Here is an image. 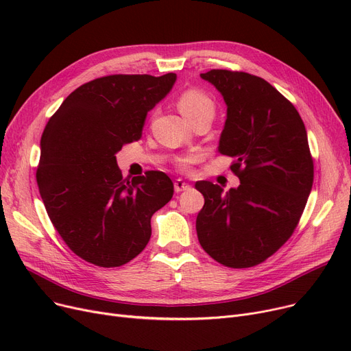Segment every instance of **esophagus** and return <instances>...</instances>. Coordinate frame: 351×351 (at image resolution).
<instances>
[{"mask_svg":"<svg viewBox=\"0 0 351 351\" xmlns=\"http://www.w3.org/2000/svg\"><path fill=\"white\" fill-rule=\"evenodd\" d=\"M173 186H175V192L176 193H179L182 191H188L191 188L189 183H186L185 180H182V179H176L175 183H173Z\"/></svg>","mask_w":351,"mask_h":351,"instance_id":"obj_1","label":"esophagus"}]
</instances>
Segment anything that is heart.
Masks as SVG:
<instances>
[{"instance_id":"obj_1","label":"heart","mask_w":351,"mask_h":351,"mask_svg":"<svg viewBox=\"0 0 351 351\" xmlns=\"http://www.w3.org/2000/svg\"><path fill=\"white\" fill-rule=\"evenodd\" d=\"M178 106L180 109L182 115L185 117L189 122L199 118V117H212L215 114V102L206 94L205 90L197 88L185 89L180 94L178 99ZM196 155H183L176 159V165L182 171L189 169V166L196 162Z\"/></svg>"}]
</instances>
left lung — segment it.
<instances>
[{
    "mask_svg": "<svg viewBox=\"0 0 351 351\" xmlns=\"http://www.w3.org/2000/svg\"><path fill=\"white\" fill-rule=\"evenodd\" d=\"M228 105L219 152L233 158L237 189L223 193L196 182L205 205L196 217L200 246L217 263L253 267L278 252L298 228L315 179L307 132L298 109L261 77L210 69Z\"/></svg>",
    "mask_w": 351,
    "mask_h": 351,
    "instance_id": "obj_1",
    "label": "left lung"
}]
</instances>
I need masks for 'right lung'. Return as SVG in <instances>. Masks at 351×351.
Listing matches in <instances>:
<instances>
[{
	"instance_id": "add662e5",
	"label": "right lung",
	"mask_w": 351,
	"mask_h": 351,
	"mask_svg": "<svg viewBox=\"0 0 351 351\" xmlns=\"http://www.w3.org/2000/svg\"><path fill=\"white\" fill-rule=\"evenodd\" d=\"M176 73H115L65 98L41 136L36 183L53 228L88 263L119 267L151 239V217L173 196L160 171L123 179L115 154L142 136L147 110L171 90Z\"/></svg>"
}]
</instances>
